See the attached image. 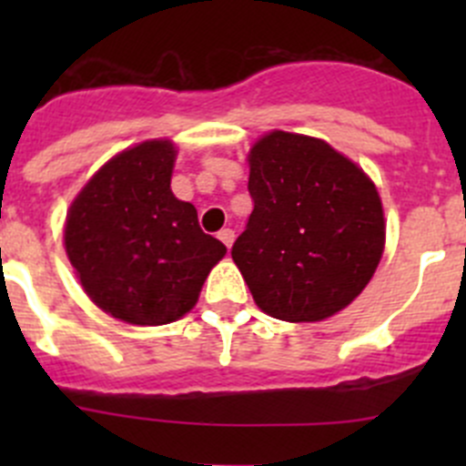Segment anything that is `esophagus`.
<instances>
[{"instance_id": "1", "label": "esophagus", "mask_w": 466, "mask_h": 466, "mask_svg": "<svg viewBox=\"0 0 466 466\" xmlns=\"http://www.w3.org/2000/svg\"><path fill=\"white\" fill-rule=\"evenodd\" d=\"M218 238L225 243V246H228V250H229V248H232V243H234V229H229V228L220 229Z\"/></svg>"}]
</instances>
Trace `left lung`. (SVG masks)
I'll list each match as a JSON object with an SVG mask.
<instances>
[{"label": "left lung", "mask_w": 466, "mask_h": 466, "mask_svg": "<svg viewBox=\"0 0 466 466\" xmlns=\"http://www.w3.org/2000/svg\"><path fill=\"white\" fill-rule=\"evenodd\" d=\"M248 162L255 209L232 259L257 307L318 322L354 302L385 246L374 182L322 139L284 130L263 135Z\"/></svg>", "instance_id": "obj_1"}]
</instances>
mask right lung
Returning <instances> with one entry per match:
<instances>
[{
	"label": "right lung",
	"mask_w": 466,
	"mask_h": 466,
	"mask_svg": "<svg viewBox=\"0 0 466 466\" xmlns=\"http://www.w3.org/2000/svg\"><path fill=\"white\" fill-rule=\"evenodd\" d=\"M176 146L150 139L103 164L74 198L65 250L83 290L116 320L168 324L198 302L228 248L171 191Z\"/></svg>",
	"instance_id": "obj_1"
}]
</instances>
